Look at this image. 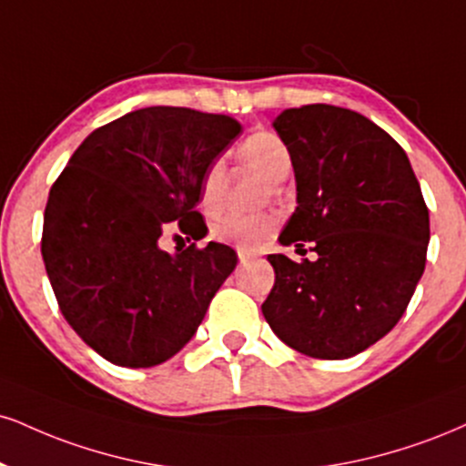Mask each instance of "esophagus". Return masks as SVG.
<instances>
[{"mask_svg":"<svg viewBox=\"0 0 466 466\" xmlns=\"http://www.w3.org/2000/svg\"><path fill=\"white\" fill-rule=\"evenodd\" d=\"M254 254H251V251H245V249H238V260H240V265H249L251 260H254Z\"/></svg>","mask_w":466,"mask_h":466,"instance_id":"1","label":"esophagus"}]
</instances>
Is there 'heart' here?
Returning a JSON list of instances; mask_svg holds the SVG:
<instances>
[{
  "mask_svg": "<svg viewBox=\"0 0 466 466\" xmlns=\"http://www.w3.org/2000/svg\"><path fill=\"white\" fill-rule=\"evenodd\" d=\"M238 158L245 165L254 167L271 179L282 182L293 169V158L287 143L273 132H254L238 145ZM223 187H226V165L223 160H212L206 167L199 184V204L206 215H217L223 208ZM278 228V217L268 212L258 215H240L228 212L212 223V237L223 243H234L238 249L254 251L260 249Z\"/></svg>",
  "mask_w": 466,
  "mask_h": 466,
  "instance_id": "1",
  "label": "heart"
}]
</instances>
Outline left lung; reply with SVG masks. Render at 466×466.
Masks as SVG:
<instances>
[{
    "label": "left lung",
    "instance_id": "1",
    "mask_svg": "<svg viewBox=\"0 0 466 466\" xmlns=\"http://www.w3.org/2000/svg\"><path fill=\"white\" fill-rule=\"evenodd\" d=\"M273 127L297 182L279 243L308 245L317 258H267L276 284L262 315L293 350L343 360L389 334L410 304L428 254V206L406 151L367 116L310 104L284 110Z\"/></svg>",
    "mask_w": 466,
    "mask_h": 466
}]
</instances>
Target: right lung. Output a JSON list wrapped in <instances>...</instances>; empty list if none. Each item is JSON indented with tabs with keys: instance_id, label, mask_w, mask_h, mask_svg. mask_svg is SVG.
<instances>
[{
	"instance_id": "add662e5",
	"label": "right lung",
	"mask_w": 466,
	"mask_h": 466,
	"mask_svg": "<svg viewBox=\"0 0 466 466\" xmlns=\"http://www.w3.org/2000/svg\"><path fill=\"white\" fill-rule=\"evenodd\" d=\"M238 132L226 115L134 110L88 134L54 182L41 240L47 278L66 323L108 362L141 369L176 356L237 267L228 245L169 254L160 237H206L195 210L201 176Z\"/></svg>"
}]
</instances>
